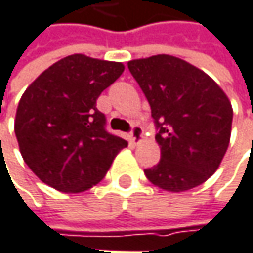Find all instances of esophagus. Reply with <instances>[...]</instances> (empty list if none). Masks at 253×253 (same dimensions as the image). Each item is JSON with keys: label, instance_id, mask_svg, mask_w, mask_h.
I'll use <instances>...</instances> for the list:
<instances>
[{"label": "esophagus", "instance_id": "34e87169", "mask_svg": "<svg viewBox=\"0 0 253 253\" xmlns=\"http://www.w3.org/2000/svg\"><path fill=\"white\" fill-rule=\"evenodd\" d=\"M142 138H144V129L139 125H134L129 134V141L132 144H138L139 141H142Z\"/></svg>", "mask_w": 253, "mask_h": 253}]
</instances>
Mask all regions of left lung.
Wrapping results in <instances>:
<instances>
[{
	"label": "left lung",
	"mask_w": 253,
	"mask_h": 253,
	"mask_svg": "<svg viewBox=\"0 0 253 253\" xmlns=\"http://www.w3.org/2000/svg\"><path fill=\"white\" fill-rule=\"evenodd\" d=\"M128 69L151 106L157 166L144 172L154 186L184 191L205 183L226 154L232 105L205 72L181 59L158 54L128 62Z\"/></svg>",
	"instance_id": "8db88e82"
}]
</instances>
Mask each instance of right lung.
Wrapping results in <instances>:
<instances>
[{
    "label": "right lung",
    "mask_w": 253,
    "mask_h": 253,
    "mask_svg": "<svg viewBox=\"0 0 253 253\" xmlns=\"http://www.w3.org/2000/svg\"><path fill=\"white\" fill-rule=\"evenodd\" d=\"M122 72V63L72 54L28 86L14 129L26 164L43 183L63 193L90 189L128 145L106 129V117L96 108Z\"/></svg>",
    "instance_id": "add662e5"
}]
</instances>
